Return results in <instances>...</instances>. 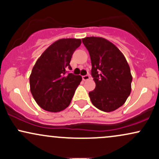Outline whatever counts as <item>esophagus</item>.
Returning <instances> with one entry per match:
<instances>
[{
    "instance_id": "1",
    "label": "esophagus",
    "mask_w": 159,
    "mask_h": 159,
    "mask_svg": "<svg viewBox=\"0 0 159 159\" xmlns=\"http://www.w3.org/2000/svg\"><path fill=\"white\" fill-rule=\"evenodd\" d=\"M82 79H83L84 81H88V80L90 79V76H89L88 75H84L82 76Z\"/></svg>"
}]
</instances>
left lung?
<instances>
[{
	"label": "left lung",
	"instance_id": "1",
	"mask_svg": "<svg viewBox=\"0 0 159 159\" xmlns=\"http://www.w3.org/2000/svg\"><path fill=\"white\" fill-rule=\"evenodd\" d=\"M92 63L95 90L89 93L93 105L105 112L114 111L126 101L132 90V76L123 54L102 37L82 39Z\"/></svg>",
	"mask_w": 159,
	"mask_h": 159
}]
</instances>
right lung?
<instances>
[{
  "label": "right lung",
  "instance_id": "1",
  "mask_svg": "<svg viewBox=\"0 0 159 159\" xmlns=\"http://www.w3.org/2000/svg\"><path fill=\"white\" fill-rule=\"evenodd\" d=\"M81 44L80 39H61L54 42L38 58L30 75L33 97L45 111L59 112L70 104L80 84L81 75L66 74L71 58Z\"/></svg>",
  "mask_w": 159,
  "mask_h": 159
}]
</instances>
